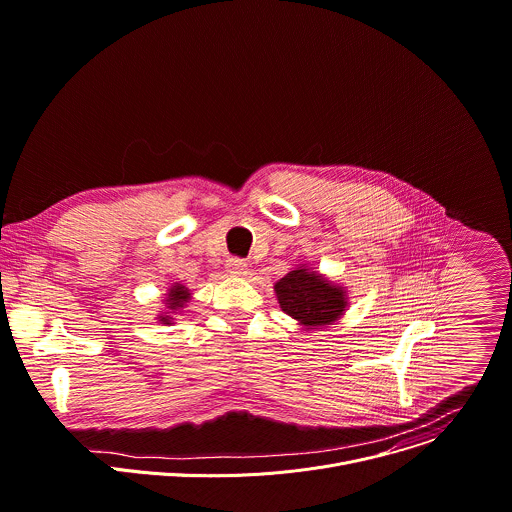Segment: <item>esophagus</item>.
<instances>
[{
  "instance_id": "1",
  "label": "esophagus",
  "mask_w": 512,
  "mask_h": 512,
  "mask_svg": "<svg viewBox=\"0 0 512 512\" xmlns=\"http://www.w3.org/2000/svg\"><path fill=\"white\" fill-rule=\"evenodd\" d=\"M226 267H228L230 273H235V275H245L247 269H249L247 261H243V259H239V257H230V259L226 261Z\"/></svg>"
}]
</instances>
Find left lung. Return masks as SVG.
<instances>
[{
    "label": "left lung",
    "instance_id": "1",
    "mask_svg": "<svg viewBox=\"0 0 512 512\" xmlns=\"http://www.w3.org/2000/svg\"><path fill=\"white\" fill-rule=\"evenodd\" d=\"M273 290L280 308L306 329L333 324L347 308V292L306 265L284 275Z\"/></svg>",
    "mask_w": 512,
    "mask_h": 512
}]
</instances>
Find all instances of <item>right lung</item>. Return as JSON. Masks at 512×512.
<instances>
[{
	"label": "right lung",
	"mask_w": 512,
	"mask_h": 512,
	"mask_svg": "<svg viewBox=\"0 0 512 512\" xmlns=\"http://www.w3.org/2000/svg\"><path fill=\"white\" fill-rule=\"evenodd\" d=\"M192 298V294H190V290L185 288V286H181V284H175V286H171L169 288V292H167V300H165V304H167V310H171V312H175V310H179V308H183L185 306V302H188ZM171 312H163V314H159V320L163 322V324H171Z\"/></svg>",
	"instance_id": "obj_1"
}]
</instances>
